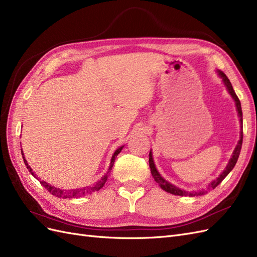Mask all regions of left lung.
Instances as JSON below:
<instances>
[{
	"label": "left lung",
	"mask_w": 257,
	"mask_h": 257,
	"mask_svg": "<svg viewBox=\"0 0 257 257\" xmlns=\"http://www.w3.org/2000/svg\"><path fill=\"white\" fill-rule=\"evenodd\" d=\"M217 73H219V76L222 78V80H223V82H224V84H225V87H226L228 93H229V94L231 95V97L234 98V100H235L236 107H237V111H238V115H239V118H240L241 125H242V109H241L240 100H239L238 96L236 95V93H235L234 89H232V85H231L229 79L227 78V76L225 75L223 72H221V71H217ZM242 138H243V132L241 131L240 141L238 142V145L236 146L234 152H232V155H231V158H230V160H229V162H228V164H227L226 168L224 169V172H223L219 177H217V178L215 179V180H213L211 183H209V185L207 186V188H206V189H203L201 191L190 193V192H186V191L180 190L179 188H177V186H175V185H173L172 183H169L168 181H166L165 179L163 178V177L159 174L157 168H155L154 162H153V159H152V152L150 151V153H149V166H150V169H151V174H152V176H153V178H154L155 182H157V183L161 186V188H162L163 190H164V191H166L167 193L174 194V195H179V196H198V195H204V194H206L208 191L212 190V189H215L216 186L219 185V184L224 180V178L226 177V176L231 172V169L235 167L236 163H237V161H238V158H239V154H240L241 146H242Z\"/></svg>",
	"instance_id": "8db88e82"
}]
</instances>
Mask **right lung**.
I'll return each instance as SVG.
<instances>
[{
    "instance_id": "obj_1",
    "label": "right lung",
    "mask_w": 257,
    "mask_h": 257,
    "mask_svg": "<svg viewBox=\"0 0 257 257\" xmlns=\"http://www.w3.org/2000/svg\"><path fill=\"white\" fill-rule=\"evenodd\" d=\"M123 147H124V146L120 147L119 149H116V150L114 151V153H113V155H112V158H111V162H110V165H109V169H108L107 174H106V175H104L102 178H100L99 180H98L94 185H92V186H85V188H82V189H75V190H68V191H67V190H62V189L56 188V186H52V185H50L49 183L45 182V181H40V182L45 186L46 189L48 190V192H49V193H51L52 195L57 196V197H59V198H78V197H81V196L89 195V194H92V193H94V192H97V191H99L100 189L103 188L104 184H105V182L107 181L108 175L110 174V170L112 169V166H113V163H114V161H115L116 155H118V154L121 152V150L123 149ZM21 154H22L23 161H25V164H26L27 168L29 169V172H30L31 174H32V175L37 179V177L35 176V174H34L33 170L31 169V167L29 166L28 162H27V160H26V158H25V155H23L22 150H21ZM37 180H40V179H37Z\"/></svg>"
}]
</instances>
